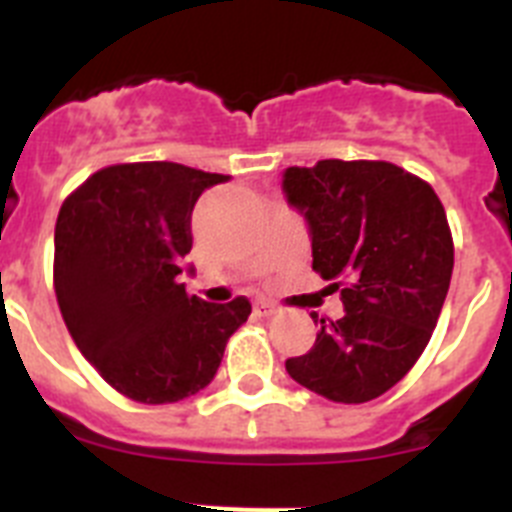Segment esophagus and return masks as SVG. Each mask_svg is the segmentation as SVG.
Instances as JSON below:
<instances>
[{
	"label": "esophagus",
	"mask_w": 512,
	"mask_h": 512,
	"mask_svg": "<svg viewBox=\"0 0 512 512\" xmlns=\"http://www.w3.org/2000/svg\"><path fill=\"white\" fill-rule=\"evenodd\" d=\"M253 310H256V315H261V318H271V315H277L279 307L271 305V302L266 300H259L256 305H253Z\"/></svg>",
	"instance_id": "esophagus-1"
}]
</instances>
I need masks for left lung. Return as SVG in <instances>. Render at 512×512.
Listing matches in <instances>:
<instances>
[{
    "label": "left lung",
    "mask_w": 512,
    "mask_h": 512,
    "mask_svg": "<svg viewBox=\"0 0 512 512\" xmlns=\"http://www.w3.org/2000/svg\"><path fill=\"white\" fill-rule=\"evenodd\" d=\"M282 192L305 217L312 269L341 287L346 310L320 320L315 346L287 359L289 377L333 402L374 400L420 359L449 292L441 200L400 166L338 158L284 169Z\"/></svg>",
    "instance_id": "obj_1"
}]
</instances>
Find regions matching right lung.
<instances>
[{
	"label": "right lung",
	"mask_w": 512,
	"mask_h": 512,
	"mask_svg": "<svg viewBox=\"0 0 512 512\" xmlns=\"http://www.w3.org/2000/svg\"><path fill=\"white\" fill-rule=\"evenodd\" d=\"M228 179L171 161L117 164L61 205L58 307L84 359L130 400L164 405L200 392L251 315L246 297L212 305L179 284L194 205Z\"/></svg>",
	"instance_id": "add662e5"
}]
</instances>
